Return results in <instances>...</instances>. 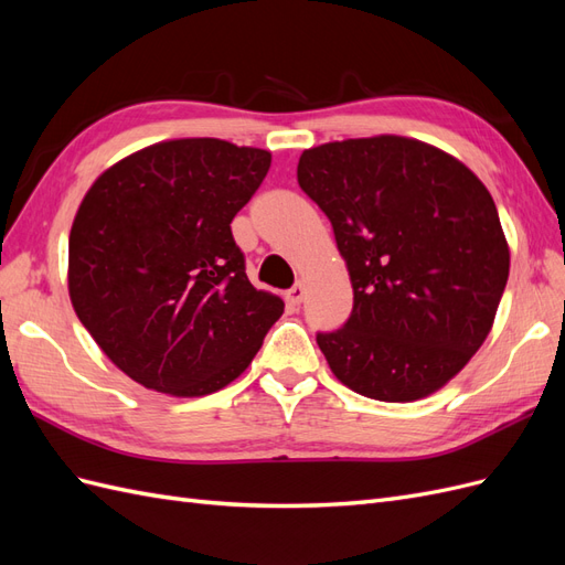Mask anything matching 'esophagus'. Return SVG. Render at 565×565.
I'll use <instances>...</instances> for the list:
<instances>
[{"label": "esophagus", "instance_id": "34e87169", "mask_svg": "<svg viewBox=\"0 0 565 565\" xmlns=\"http://www.w3.org/2000/svg\"><path fill=\"white\" fill-rule=\"evenodd\" d=\"M303 297H306V289H303V285H301V282H297V285L287 292V301L292 303V306H299V303L303 301Z\"/></svg>", "mask_w": 565, "mask_h": 565}]
</instances>
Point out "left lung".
<instances>
[{
	"label": "left lung",
	"instance_id": "obj_1",
	"mask_svg": "<svg viewBox=\"0 0 565 565\" xmlns=\"http://www.w3.org/2000/svg\"><path fill=\"white\" fill-rule=\"evenodd\" d=\"M297 181L330 218L353 285L349 320L316 334L334 377L386 403L446 386L481 349L509 278L488 188L405 136L303 150Z\"/></svg>",
	"mask_w": 565,
	"mask_h": 565
}]
</instances>
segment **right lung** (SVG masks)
<instances>
[{
	"label": "right lung",
	"instance_id": "1",
	"mask_svg": "<svg viewBox=\"0 0 565 565\" xmlns=\"http://www.w3.org/2000/svg\"><path fill=\"white\" fill-rule=\"evenodd\" d=\"M270 152L221 139L148 146L100 174L67 243V289L96 344L134 382L207 396L247 370L280 297L245 273L231 221Z\"/></svg>",
	"mask_w": 565,
	"mask_h": 565
}]
</instances>
